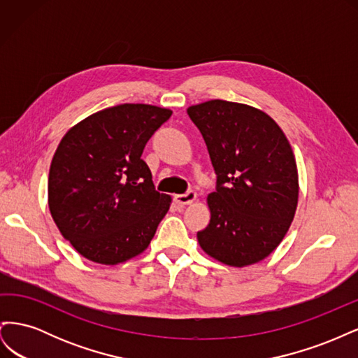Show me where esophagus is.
<instances>
[{
    "instance_id": "1",
    "label": "esophagus",
    "mask_w": 358,
    "mask_h": 358,
    "mask_svg": "<svg viewBox=\"0 0 358 358\" xmlns=\"http://www.w3.org/2000/svg\"><path fill=\"white\" fill-rule=\"evenodd\" d=\"M196 199H197L196 191H188V192H185V194H179V196H176V197H175V201H176L179 206H187V204H191Z\"/></svg>"
}]
</instances>
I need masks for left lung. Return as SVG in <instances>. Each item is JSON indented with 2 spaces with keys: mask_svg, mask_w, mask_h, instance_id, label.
Returning a JSON list of instances; mask_svg holds the SVG:
<instances>
[{
  "mask_svg": "<svg viewBox=\"0 0 358 358\" xmlns=\"http://www.w3.org/2000/svg\"><path fill=\"white\" fill-rule=\"evenodd\" d=\"M216 175L210 221L197 233L203 251L243 267L282 242L299 199L296 158L272 117L251 106L210 100L188 109Z\"/></svg>",
  "mask_w": 358,
  "mask_h": 358,
  "instance_id": "obj_1",
  "label": "left lung"
}]
</instances>
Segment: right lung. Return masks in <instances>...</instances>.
I'll list each match as a JSON object with an SVG mask.
<instances>
[{
  "label": "right lung",
  "instance_id": "right-lung-1",
  "mask_svg": "<svg viewBox=\"0 0 358 358\" xmlns=\"http://www.w3.org/2000/svg\"><path fill=\"white\" fill-rule=\"evenodd\" d=\"M171 110L119 104L62 137L49 170V209L64 239L85 258L117 264L142 254L170 208L142 159Z\"/></svg>",
  "mask_w": 358,
  "mask_h": 358
}]
</instances>
